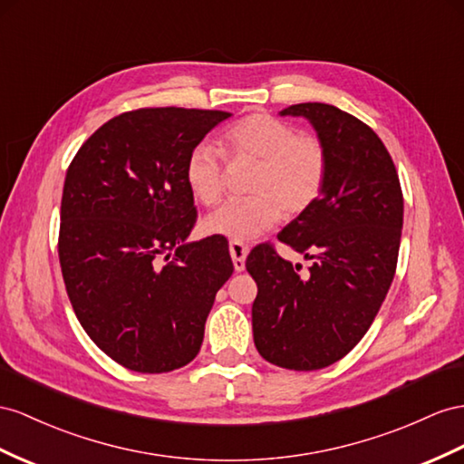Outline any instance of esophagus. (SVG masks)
<instances>
[{
    "mask_svg": "<svg viewBox=\"0 0 464 464\" xmlns=\"http://www.w3.org/2000/svg\"><path fill=\"white\" fill-rule=\"evenodd\" d=\"M229 253L233 258V266L237 272H243L245 270V260L248 255V246L241 241H231L229 243Z\"/></svg>",
    "mask_w": 464,
    "mask_h": 464,
    "instance_id": "34e87169",
    "label": "esophagus"
}]
</instances>
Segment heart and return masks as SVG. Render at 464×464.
<instances>
[{"instance_id":"obj_1","label":"heart","mask_w":464,"mask_h":464,"mask_svg":"<svg viewBox=\"0 0 464 464\" xmlns=\"http://www.w3.org/2000/svg\"><path fill=\"white\" fill-rule=\"evenodd\" d=\"M223 147L233 160H253L256 169L245 199H231L204 219V229L231 241H251L286 216H300L319 198L327 178V150L310 133H295L282 119L248 113L225 129ZM186 184L204 206L218 204L225 192V157L219 147L201 140L186 159Z\"/></svg>"}]
</instances>
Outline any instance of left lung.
<instances>
[{
  "instance_id": "obj_1",
  "label": "left lung",
  "mask_w": 464,
  "mask_h": 464,
  "mask_svg": "<svg viewBox=\"0 0 464 464\" xmlns=\"http://www.w3.org/2000/svg\"><path fill=\"white\" fill-rule=\"evenodd\" d=\"M304 117L327 150V178L315 204L278 235L312 260L310 275L270 245L255 246L246 270L256 282L253 337L268 362L317 371L359 343L394 280L403 223L396 166L361 119L307 102L280 111Z\"/></svg>"
}]
</instances>
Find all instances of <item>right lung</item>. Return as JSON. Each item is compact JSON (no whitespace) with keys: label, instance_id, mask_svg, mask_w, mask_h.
<instances>
[{"label":"right lung","instance_id":"obj_1","mask_svg":"<svg viewBox=\"0 0 464 464\" xmlns=\"http://www.w3.org/2000/svg\"><path fill=\"white\" fill-rule=\"evenodd\" d=\"M231 117L149 108L110 119L68 166L58 256L90 339L135 372L196 359L218 290L233 275L227 241H186L198 211L186 159Z\"/></svg>","mask_w":464,"mask_h":464}]
</instances>
